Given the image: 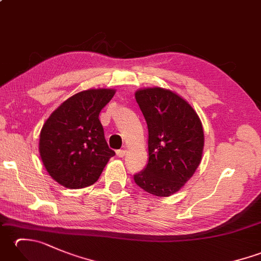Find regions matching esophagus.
<instances>
[{
    "label": "esophagus",
    "mask_w": 261,
    "mask_h": 261,
    "mask_svg": "<svg viewBox=\"0 0 261 261\" xmlns=\"http://www.w3.org/2000/svg\"><path fill=\"white\" fill-rule=\"evenodd\" d=\"M125 152H126V150H124V149H120V150L116 151V156L120 158H123L125 156Z\"/></svg>",
    "instance_id": "obj_1"
}]
</instances>
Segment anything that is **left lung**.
<instances>
[{
  "mask_svg": "<svg viewBox=\"0 0 261 261\" xmlns=\"http://www.w3.org/2000/svg\"><path fill=\"white\" fill-rule=\"evenodd\" d=\"M136 101L148 125L149 160L135 175L136 184L156 196L167 197L190 180L202 160V122L188 102L162 87L137 91Z\"/></svg>",
  "mask_w": 261,
  "mask_h": 261,
  "instance_id": "8db88e82",
  "label": "left lung"
}]
</instances>
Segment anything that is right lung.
<instances>
[{"label":"right lung","instance_id":"right-lung-1","mask_svg":"<svg viewBox=\"0 0 261 261\" xmlns=\"http://www.w3.org/2000/svg\"><path fill=\"white\" fill-rule=\"evenodd\" d=\"M115 90L93 88L60 104L43 124L39 152L48 174L67 188L93 185L115 152L104 138L99 112Z\"/></svg>","mask_w":261,"mask_h":261}]
</instances>
